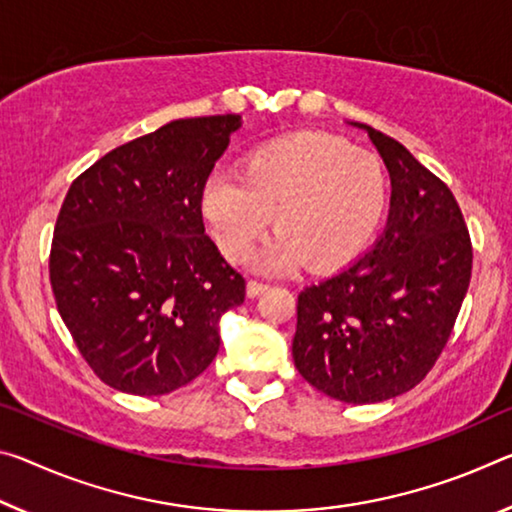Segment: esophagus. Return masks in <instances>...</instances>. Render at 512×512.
Returning <instances> with one entry per match:
<instances>
[{
  "mask_svg": "<svg viewBox=\"0 0 512 512\" xmlns=\"http://www.w3.org/2000/svg\"><path fill=\"white\" fill-rule=\"evenodd\" d=\"M266 289V285L264 282H257V280H248V285H246V294H248V298H255V296H259L262 294V291Z\"/></svg>",
  "mask_w": 512,
  "mask_h": 512,
  "instance_id": "esophagus-1",
  "label": "esophagus"
}]
</instances>
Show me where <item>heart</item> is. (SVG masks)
Returning a JSON list of instances; mask_svg holds the SVG:
<instances>
[{
	"instance_id": "b5f03b06",
	"label": "heart",
	"mask_w": 512,
	"mask_h": 512,
	"mask_svg": "<svg viewBox=\"0 0 512 512\" xmlns=\"http://www.w3.org/2000/svg\"><path fill=\"white\" fill-rule=\"evenodd\" d=\"M387 198V170L376 154L332 134L298 132L248 150L237 177H209L200 216L230 262L250 253L273 216L278 237L253 259L255 269L335 271L369 246Z\"/></svg>"
}]
</instances>
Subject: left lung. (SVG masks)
Segmentation results:
<instances>
[{
	"label": "left lung",
	"mask_w": 512,
	"mask_h": 512,
	"mask_svg": "<svg viewBox=\"0 0 512 512\" xmlns=\"http://www.w3.org/2000/svg\"><path fill=\"white\" fill-rule=\"evenodd\" d=\"M392 180L389 216L369 253L298 294L294 364L330 399L362 405L410 392L446 346L472 278L456 198L399 141L369 125Z\"/></svg>",
	"instance_id": "1"
}]
</instances>
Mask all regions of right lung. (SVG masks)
<instances>
[{"instance_id":"add662e5","label":"right lung","mask_w":512,"mask_h":512,"mask_svg":"<svg viewBox=\"0 0 512 512\" xmlns=\"http://www.w3.org/2000/svg\"><path fill=\"white\" fill-rule=\"evenodd\" d=\"M241 116L182 118L104 154L56 218L50 282L56 307L97 378L159 396L216 358L221 316L246 280L205 234L200 189Z\"/></svg>"}]
</instances>
